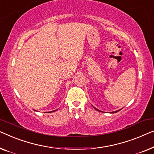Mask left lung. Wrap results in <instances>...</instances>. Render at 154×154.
<instances>
[{"label": "left lung", "mask_w": 154, "mask_h": 154, "mask_svg": "<svg viewBox=\"0 0 154 154\" xmlns=\"http://www.w3.org/2000/svg\"><path fill=\"white\" fill-rule=\"evenodd\" d=\"M94 109H96L97 110V111H98V112H101V111H100V110L99 109H96V107H94ZM120 110V109H119ZM119 110H117V111H114V112H112V113H116V112H119Z\"/></svg>", "instance_id": "left-lung-1"}]
</instances>
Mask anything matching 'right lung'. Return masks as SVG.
<instances>
[{
	"mask_svg": "<svg viewBox=\"0 0 154 154\" xmlns=\"http://www.w3.org/2000/svg\"><path fill=\"white\" fill-rule=\"evenodd\" d=\"M54 111H56V110H54ZM54 111H52V112H54Z\"/></svg>",
	"mask_w": 154,
	"mask_h": 154,
	"instance_id": "add662e5",
	"label": "right lung"
}]
</instances>
